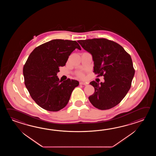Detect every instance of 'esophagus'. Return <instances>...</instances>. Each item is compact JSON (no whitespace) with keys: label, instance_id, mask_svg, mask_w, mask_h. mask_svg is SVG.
I'll return each instance as SVG.
<instances>
[{"label":"esophagus","instance_id":"34e87169","mask_svg":"<svg viewBox=\"0 0 156 156\" xmlns=\"http://www.w3.org/2000/svg\"><path fill=\"white\" fill-rule=\"evenodd\" d=\"M87 83H85V82H80V85H87Z\"/></svg>","mask_w":156,"mask_h":156}]
</instances>
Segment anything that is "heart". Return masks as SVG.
Listing matches in <instances>:
<instances>
[{
    "label": "heart",
    "mask_w": 156,
    "mask_h": 156,
    "mask_svg": "<svg viewBox=\"0 0 156 156\" xmlns=\"http://www.w3.org/2000/svg\"><path fill=\"white\" fill-rule=\"evenodd\" d=\"M77 75L79 77L83 76V73H81V72H79L78 73H77Z\"/></svg>",
    "instance_id": "heart-1"
}]
</instances>
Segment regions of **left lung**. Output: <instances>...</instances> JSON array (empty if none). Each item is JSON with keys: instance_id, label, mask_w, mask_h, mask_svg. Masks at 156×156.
I'll return each instance as SVG.
<instances>
[{"instance_id": "left-lung-1", "label": "left lung", "mask_w": 156, "mask_h": 156, "mask_svg": "<svg viewBox=\"0 0 156 156\" xmlns=\"http://www.w3.org/2000/svg\"><path fill=\"white\" fill-rule=\"evenodd\" d=\"M93 56L94 73L103 76L104 83L93 81L95 92L89 97L93 106L109 109L119 104L129 90L135 73L132 60L118 43L106 38H93L77 41Z\"/></svg>"}]
</instances>
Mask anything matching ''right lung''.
Returning <instances> with one entry per match:
<instances>
[{
  "instance_id": "1",
  "label": "right lung",
  "mask_w": 156,
  "mask_h": 156,
  "mask_svg": "<svg viewBox=\"0 0 156 156\" xmlns=\"http://www.w3.org/2000/svg\"><path fill=\"white\" fill-rule=\"evenodd\" d=\"M81 50L75 41L53 40L37 47L23 67L24 83L32 99L40 107L58 112L66 106L75 87L79 83L57 76L59 67L64 66L70 54Z\"/></svg>"
}]
</instances>
